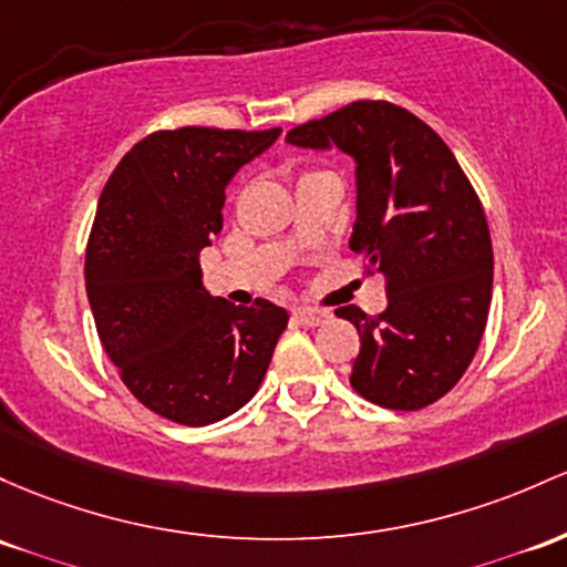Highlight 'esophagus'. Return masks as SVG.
Wrapping results in <instances>:
<instances>
[{"label":"esophagus","mask_w":567,"mask_h":567,"mask_svg":"<svg viewBox=\"0 0 567 567\" xmlns=\"http://www.w3.org/2000/svg\"><path fill=\"white\" fill-rule=\"evenodd\" d=\"M293 315L301 326H309V328L320 326V322H326L328 317H331L328 309H315V307H298V309H293Z\"/></svg>","instance_id":"esophagus-1"}]
</instances>
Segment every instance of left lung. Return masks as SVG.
Here are the masks:
<instances>
[{"label":"left lung","instance_id":"8db88e82","mask_svg":"<svg viewBox=\"0 0 567 567\" xmlns=\"http://www.w3.org/2000/svg\"><path fill=\"white\" fill-rule=\"evenodd\" d=\"M285 140L352 155L350 247L388 279L382 315L336 309L360 333L354 393L395 412L431 406L474 360L493 301V241L474 185L427 123L390 102H352Z\"/></svg>","mask_w":567,"mask_h":567}]
</instances>
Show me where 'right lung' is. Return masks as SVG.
Returning a JSON list of instances; mask_svg holds the SVG:
<instances>
[{"mask_svg": "<svg viewBox=\"0 0 567 567\" xmlns=\"http://www.w3.org/2000/svg\"><path fill=\"white\" fill-rule=\"evenodd\" d=\"M282 128L185 126L145 136L110 174L85 250L104 352L155 414L202 427L258 393L288 312L234 307L202 285L198 252L223 228L226 185Z\"/></svg>", "mask_w": 567, "mask_h": 567, "instance_id": "add662e5", "label": "right lung"}]
</instances>
